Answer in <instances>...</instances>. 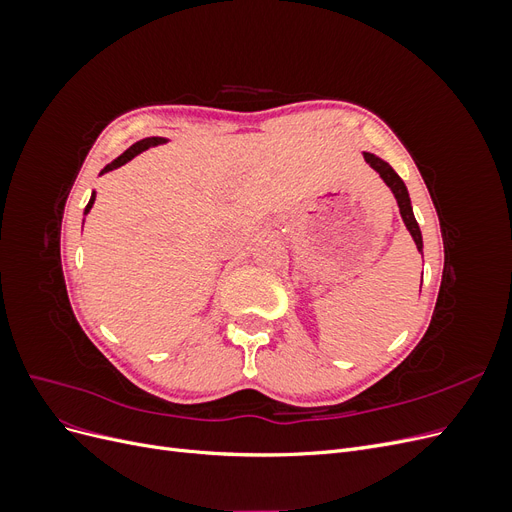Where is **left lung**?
<instances>
[{
    "label": "left lung",
    "instance_id": "8db88e82",
    "mask_svg": "<svg viewBox=\"0 0 512 512\" xmlns=\"http://www.w3.org/2000/svg\"><path fill=\"white\" fill-rule=\"evenodd\" d=\"M363 158H365V162H367L371 168L376 170V173L380 175V179L391 188V192H393V196H395V200H397L401 220H404L408 232L412 235V239H414V243H416V250L423 254V235H421V228H418L416 218H414V211H412V203H410V194H408L406 183L401 181V177L391 168V164L384 162L382 158H378L376 153L363 151Z\"/></svg>",
    "mask_w": 512,
    "mask_h": 512
}]
</instances>
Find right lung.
I'll return each mask as SVG.
<instances>
[{
  "mask_svg": "<svg viewBox=\"0 0 512 512\" xmlns=\"http://www.w3.org/2000/svg\"><path fill=\"white\" fill-rule=\"evenodd\" d=\"M166 143H168V138H164V136H149V138H143V141H138V143H134L130 149L123 151L119 158H115L113 162H108V164L100 170V175L108 173V170H115V168H119V166H123V164H128L132 158L138 156V153L147 151L149 147H158V145H166ZM94 203H96V192H91V198H89V203H87V207H85V215L91 211V207H94ZM83 222H85V220H83Z\"/></svg>",
  "mask_w": 512,
  "mask_h": 512,
  "instance_id": "1",
  "label": "right lung"
}]
</instances>
